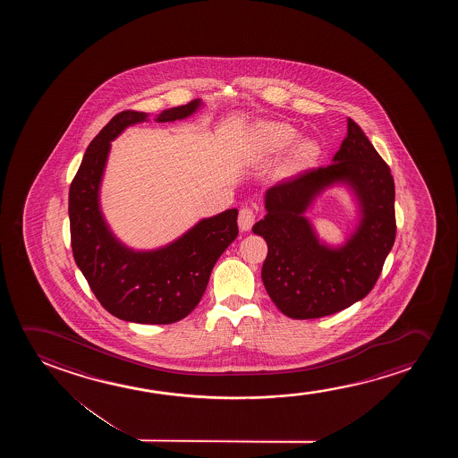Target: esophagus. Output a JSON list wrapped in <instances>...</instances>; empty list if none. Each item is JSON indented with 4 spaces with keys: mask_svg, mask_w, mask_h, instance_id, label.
Listing matches in <instances>:
<instances>
[{
    "mask_svg": "<svg viewBox=\"0 0 458 458\" xmlns=\"http://www.w3.org/2000/svg\"><path fill=\"white\" fill-rule=\"evenodd\" d=\"M255 217H257V214H255V211H253L251 208H241L238 217V224L239 228H241V232H249L251 226H253V224H255Z\"/></svg>",
    "mask_w": 458,
    "mask_h": 458,
    "instance_id": "34e87169",
    "label": "esophagus"
}]
</instances>
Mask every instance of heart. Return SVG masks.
I'll return each instance as SVG.
<instances>
[{
	"instance_id": "1",
	"label": "heart",
	"mask_w": 458,
	"mask_h": 458,
	"mask_svg": "<svg viewBox=\"0 0 458 458\" xmlns=\"http://www.w3.org/2000/svg\"><path fill=\"white\" fill-rule=\"evenodd\" d=\"M259 150L264 155H280L288 150L291 144H294L299 132L294 126L282 122H263L259 123L255 131ZM319 157V145L314 140H301L293 145L288 153V161L294 167H307L316 163Z\"/></svg>"
}]
</instances>
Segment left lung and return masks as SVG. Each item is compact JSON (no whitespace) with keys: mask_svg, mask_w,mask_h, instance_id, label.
Returning a JSON list of instances; mask_svg holds the SVG:
<instances>
[{"mask_svg":"<svg viewBox=\"0 0 458 458\" xmlns=\"http://www.w3.org/2000/svg\"><path fill=\"white\" fill-rule=\"evenodd\" d=\"M335 182L349 183L362 208L358 232L339 250L320 245L302 216ZM394 195L388 164L352 119L330 165L267 189V213L251 230L267 242L261 278L276 307L291 319H316L369 294L394 245Z\"/></svg>","mask_w":458,"mask_h":458,"instance_id":"left-lung-1","label":"left lung"}]
</instances>
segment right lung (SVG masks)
<instances>
[{
	"mask_svg": "<svg viewBox=\"0 0 458 458\" xmlns=\"http://www.w3.org/2000/svg\"><path fill=\"white\" fill-rule=\"evenodd\" d=\"M200 106L194 100L165 109L157 122L186 119ZM147 114L122 111L89 144L70 184V241L76 266L101 307L128 322L174 324L186 318L205 294L214 264L238 236V209L203 219L175 242L153 251L120 244L103 219L98 201L111 140Z\"/></svg>",
	"mask_w": 458,
	"mask_h": 458,
	"instance_id": "add662e5",
	"label": "right lung"
}]
</instances>
